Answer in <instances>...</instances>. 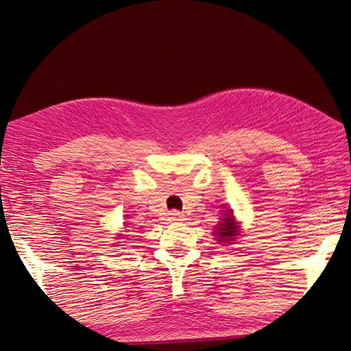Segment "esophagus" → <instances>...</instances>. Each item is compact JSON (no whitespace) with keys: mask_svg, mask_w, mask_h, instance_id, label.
<instances>
[{"mask_svg":"<svg viewBox=\"0 0 351 351\" xmlns=\"http://www.w3.org/2000/svg\"><path fill=\"white\" fill-rule=\"evenodd\" d=\"M169 219L170 221H175V222L184 221V215L181 212H178V210H173V212L169 213Z\"/></svg>","mask_w":351,"mask_h":351,"instance_id":"34e87169","label":"esophagus"}]
</instances>
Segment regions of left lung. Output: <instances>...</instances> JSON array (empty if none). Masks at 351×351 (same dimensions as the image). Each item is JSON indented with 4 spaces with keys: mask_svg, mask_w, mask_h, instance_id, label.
<instances>
[{
    "mask_svg": "<svg viewBox=\"0 0 351 351\" xmlns=\"http://www.w3.org/2000/svg\"><path fill=\"white\" fill-rule=\"evenodd\" d=\"M230 212H226V216L221 219L218 224V228H216V237H218L219 242H226V241H232L234 239V234L238 233V227L237 222H234L233 216H230Z\"/></svg>",
    "mask_w": 351,
    "mask_h": 351,
    "instance_id": "obj_1",
    "label": "left lung"
}]
</instances>
